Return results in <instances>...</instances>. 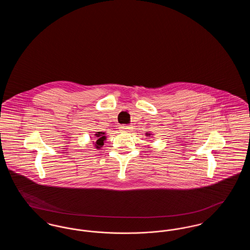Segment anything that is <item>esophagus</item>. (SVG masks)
Here are the masks:
<instances>
[{"label":"esophagus","mask_w":250,"mask_h":250,"mask_svg":"<svg viewBox=\"0 0 250 250\" xmlns=\"http://www.w3.org/2000/svg\"><path fill=\"white\" fill-rule=\"evenodd\" d=\"M120 129H121L122 132H129V131L131 130V127L129 125H121Z\"/></svg>","instance_id":"34e87169"}]
</instances>
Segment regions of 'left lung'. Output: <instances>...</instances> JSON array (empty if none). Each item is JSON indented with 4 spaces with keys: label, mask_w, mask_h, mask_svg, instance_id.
Here are the masks:
<instances>
[{
    "label": "left lung",
    "mask_w": 250,
    "mask_h": 250,
    "mask_svg": "<svg viewBox=\"0 0 250 250\" xmlns=\"http://www.w3.org/2000/svg\"><path fill=\"white\" fill-rule=\"evenodd\" d=\"M146 135H150V134H146Z\"/></svg>",
    "instance_id": "left-lung-1"
}]
</instances>
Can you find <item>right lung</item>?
<instances>
[{"label": "right lung", "instance_id": "1", "mask_svg": "<svg viewBox=\"0 0 250 250\" xmlns=\"http://www.w3.org/2000/svg\"><path fill=\"white\" fill-rule=\"evenodd\" d=\"M95 136V147L96 149H100L104 145V142L106 141V133L105 132H96Z\"/></svg>", "mask_w": 250, "mask_h": 250}]
</instances>
